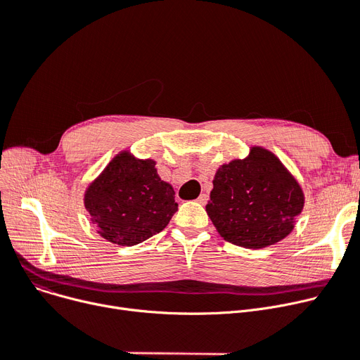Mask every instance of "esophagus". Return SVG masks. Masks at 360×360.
<instances>
[{
    "mask_svg": "<svg viewBox=\"0 0 360 360\" xmlns=\"http://www.w3.org/2000/svg\"><path fill=\"white\" fill-rule=\"evenodd\" d=\"M198 202L202 203V205H205V203L207 202V195H206V193H202V195L198 198Z\"/></svg>",
    "mask_w": 360,
    "mask_h": 360,
    "instance_id": "obj_1",
    "label": "esophagus"
}]
</instances>
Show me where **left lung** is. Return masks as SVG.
I'll return each instance as SVG.
<instances>
[{"label":"left lung","instance_id":"left-lung-1","mask_svg":"<svg viewBox=\"0 0 360 360\" xmlns=\"http://www.w3.org/2000/svg\"><path fill=\"white\" fill-rule=\"evenodd\" d=\"M206 212L219 236L244 248H263L288 237L305 203L302 187L263 146L222 164Z\"/></svg>","mask_w":360,"mask_h":360}]
</instances>
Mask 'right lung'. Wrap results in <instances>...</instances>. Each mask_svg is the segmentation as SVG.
I'll list each match as a JSON object with an SVG mask.
<instances>
[{"instance_id": "add662e5", "label": "right lung", "mask_w": 360, "mask_h": 360, "mask_svg": "<svg viewBox=\"0 0 360 360\" xmlns=\"http://www.w3.org/2000/svg\"><path fill=\"white\" fill-rule=\"evenodd\" d=\"M98 234L117 245H136L162 231L176 214L174 188L161 180L155 161L120 151L84 193Z\"/></svg>"}]
</instances>
